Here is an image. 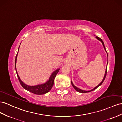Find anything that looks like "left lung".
<instances>
[{
  "mask_svg": "<svg viewBox=\"0 0 122 122\" xmlns=\"http://www.w3.org/2000/svg\"><path fill=\"white\" fill-rule=\"evenodd\" d=\"M96 38H97V39L98 40H99V41H100L101 42V43H102V44H103V47H104V49H105V51L106 52V53H107V56H108V54H107V51H106V49H105V46H104V42H103V40L101 39V38H100L99 37H97V36H96ZM107 64H108V62H107V66H106V70H105V75H104V78H103V80H102V81L101 82V83H100L99 84H98V85H97V86H96L95 87H94L93 89H91V90H82V89H80V88H78V87H76L74 85V84H73V83H72V81H71V84H72V86H73V87L74 88V89L76 90V91H77L78 92H81V93H86V92H92V91H93V90H95L96 88H97L98 87H99L101 85L102 83H103V82H104V80H105V77H106V73H107Z\"/></svg>",
  "mask_w": 122,
  "mask_h": 122,
  "instance_id": "1",
  "label": "left lung"
}]
</instances>
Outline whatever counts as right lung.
Masks as SVG:
<instances>
[{
  "instance_id": "1",
  "label": "right lung",
  "mask_w": 122,
  "mask_h": 122,
  "mask_svg": "<svg viewBox=\"0 0 122 122\" xmlns=\"http://www.w3.org/2000/svg\"><path fill=\"white\" fill-rule=\"evenodd\" d=\"M20 46L18 48V53L17 54V55L16 56V59H15V69L16 73L17 75V76H18V78L19 80V81L21 85L22 86V87L25 89L28 90L29 92L33 93L34 94H36V95H43V94L46 93L48 92H49L51 89L52 88L54 85V79L56 76L58 72H59V70H60V68H58L56 70H55L52 73L51 76H50L49 79H48V80L46 82L43 83V84H38L37 85H34V86H30L28 85L27 84H25V83H23L21 80L20 79L19 76L17 73V69H16V62H17V56H18V53L19 51V48L20 47Z\"/></svg>"
}]
</instances>
